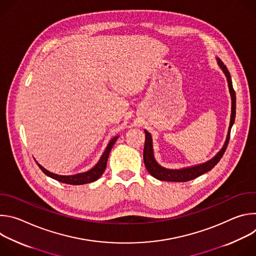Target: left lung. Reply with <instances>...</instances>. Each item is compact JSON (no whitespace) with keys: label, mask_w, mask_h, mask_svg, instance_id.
<instances>
[{"label":"left lung","mask_w":256,"mask_h":256,"mask_svg":"<svg viewBox=\"0 0 256 256\" xmlns=\"http://www.w3.org/2000/svg\"><path fill=\"white\" fill-rule=\"evenodd\" d=\"M216 62L220 66V68L223 70V72L225 74L226 78H227V82H228V87H229V92H230V96H231V118H230V124H229V128H228V134H227V138L226 140L223 144L222 149L218 151L212 159H210L208 161L202 163V164H198L194 166H190V167H184L181 169H168L165 168L163 166H161L155 159L154 157V151H153V140H152V136L149 132H147L146 130H144V134H146V140H144V166L147 168L148 172L155 177L156 179H159L161 181H174V182H186V181H190L192 179H194L202 174H204L206 172L212 170L216 163L221 160V158L223 157L227 146L230 140V132H231V128L234 124L235 122V114H236V95H235V91L233 89V85H232V80H231V76L230 72L227 68V66L224 64V62L216 58Z\"/></svg>","instance_id":"left-lung-1"}]
</instances>
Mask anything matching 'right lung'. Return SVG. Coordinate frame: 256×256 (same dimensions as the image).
I'll return each mask as SVG.
<instances>
[{
    "mask_svg": "<svg viewBox=\"0 0 256 256\" xmlns=\"http://www.w3.org/2000/svg\"><path fill=\"white\" fill-rule=\"evenodd\" d=\"M118 138V136H116L114 138H112L110 140V142H108L105 151L101 155V157H100L99 161L96 163V165L94 167H92L90 170L86 171V172L77 173V174H72V175H58V174L50 172L44 167H42L38 161H36V160L35 161H36V164L40 166V168L42 170V172L46 175H48L50 178L56 179V180H58L60 182H62V184H72V186H81V184H90V182L96 181L103 174V172H104V170L106 168V164H107V159H108L109 153H110V150L114 147V142H116Z\"/></svg>",
    "mask_w": 256,
    "mask_h": 256,
    "instance_id": "right-lung-1",
    "label": "right lung"
}]
</instances>
